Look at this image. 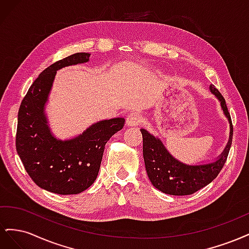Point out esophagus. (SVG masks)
<instances>
[{"mask_svg":"<svg viewBox=\"0 0 249 249\" xmlns=\"http://www.w3.org/2000/svg\"><path fill=\"white\" fill-rule=\"evenodd\" d=\"M142 122V117L137 112H131L129 115L126 116V124L129 126H135L140 124Z\"/></svg>","mask_w":249,"mask_h":249,"instance_id":"esophagus-1","label":"esophagus"}]
</instances>
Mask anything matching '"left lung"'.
Segmentation results:
<instances>
[{"instance_id": "8db88e82", "label": "left lung", "mask_w": 249, "mask_h": 249, "mask_svg": "<svg viewBox=\"0 0 249 249\" xmlns=\"http://www.w3.org/2000/svg\"><path fill=\"white\" fill-rule=\"evenodd\" d=\"M210 91L220 102L224 115L230 123L229 142L214 162L199 165L185 164L172 157L159 138H156L144 129L140 130L143 138V159L148 178L157 189L163 193L170 195L193 194L212 182L227 162L232 140L231 119L225 100L218 89L214 85H210Z\"/></svg>"}]
</instances>
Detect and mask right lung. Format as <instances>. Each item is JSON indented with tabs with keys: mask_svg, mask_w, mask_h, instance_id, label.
I'll return each instance as SVG.
<instances>
[{
	"mask_svg": "<svg viewBox=\"0 0 249 249\" xmlns=\"http://www.w3.org/2000/svg\"><path fill=\"white\" fill-rule=\"evenodd\" d=\"M88 53H76L53 63L29 88L18 110L17 150L34 183L62 195L78 194L96 179L107 141L124 127V118L101 120L79 136L60 140L48 124L46 104L57 71L89 61Z\"/></svg>",
	"mask_w": 249,
	"mask_h": 249,
	"instance_id": "obj_1",
	"label": "right lung"
}]
</instances>
